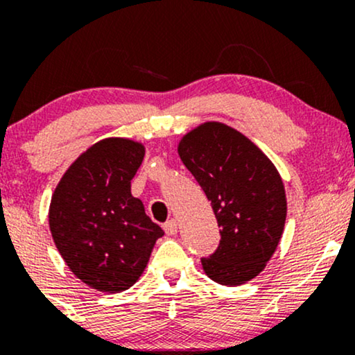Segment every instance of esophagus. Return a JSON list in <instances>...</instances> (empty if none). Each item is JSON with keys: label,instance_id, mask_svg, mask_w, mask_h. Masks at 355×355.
<instances>
[{"label": "esophagus", "instance_id": "34e87169", "mask_svg": "<svg viewBox=\"0 0 355 355\" xmlns=\"http://www.w3.org/2000/svg\"><path fill=\"white\" fill-rule=\"evenodd\" d=\"M164 230L166 235H177V230H178L177 220H168V222L164 225Z\"/></svg>", "mask_w": 355, "mask_h": 355}]
</instances>
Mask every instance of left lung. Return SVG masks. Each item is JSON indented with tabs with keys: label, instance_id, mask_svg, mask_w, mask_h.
<instances>
[{
	"label": "left lung",
	"instance_id": "1",
	"mask_svg": "<svg viewBox=\"0 0 355 355\" xmlns=\"http://www.w3.org/2000/svg\"><path fill=\"white\" fill-rule=\"evenodd\" d=\"M178 155L211 202L220 243L202 259L205 274L222 285L255 279L282 237L287 198L275 165L245 135L205 121L178 144Z\"/></svg>",
	"mask_w": 355,
	"mask_h": 355
}]
</instances>
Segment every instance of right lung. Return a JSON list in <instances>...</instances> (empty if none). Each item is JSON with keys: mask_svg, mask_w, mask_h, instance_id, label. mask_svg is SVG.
Segmentation results:
<instances>
[{"mask_svg": "<svg viewBox=\"0 0 355 355\" xmlns=\"http://www.w3.org/2000/svg\"><path fill=\"white\" fill-rule=\"evenodd\" d=\"M144 157L140 141L105 138L73 162L53 191L48 220L55 245L75 277L95 291L132 287L164 235L132 195Z\"/></svg>", "mask_w": 355, "mask_h": 355, "instance_id": "obj_1", "label": "right lung"}]
</instances>
